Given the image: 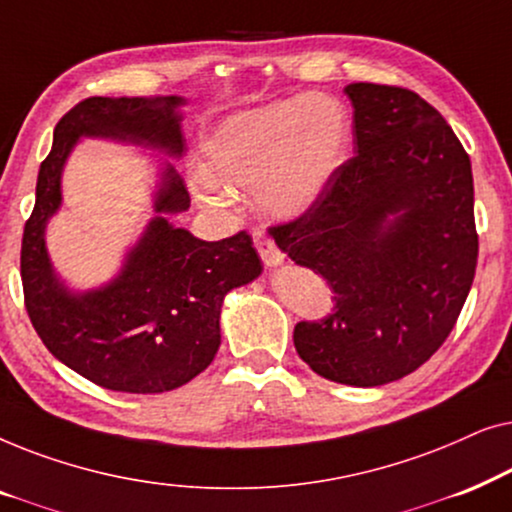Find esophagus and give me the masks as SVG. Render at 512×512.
Returning <instances> with one entry per match:
<instances>
[{
  "mask_svg": "<svg viewBox=\"0 0 512 512\" xmlns=\"http://www.w3.org/2000/svg\"><path fill=\"white\" fill-rule=\"evenodd\" d=\"M254 242H256L258 254H261L263 263L268 265V268H277V265L284 263V254L277 249L275 242L268 240V237L263 235V230H256V233H254Z\"/></svg>",
  "mask_w": 512,
  "mask_h": 512,
  "instance_id": "esophagus-1",
  "label": "esophagus"
}]
</instances>
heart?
Instances as JSON below:
<instances>
[{
  "mask_svg": "<svg viewBox=\"0 0 512 512\" xmlns=\"http://www.w3.org/2000/svg\"><path fill=\"white\" fill-rule=\"evenodd\" d=\"M347 116L331 97L298 95L230 116L200 153V200L226 205V191H254L272 219H293L314 205L340 167Z\"/></svg>",
  "mask_w": 512,
  "mask_h": 512,
  "instance_id": "heart-1",
  "label": "heart"
}]
</instances>
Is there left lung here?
<instances>
[{
  "instance_id": "8db88e82",
  "label": "left lung",
  "mask_w": 512,
  "mask_h": 512,
  "mask_svg": "<svg viewBox=\"0 0 512 512\" xmlns=\"http://www.w3.org/2000/svg\"><path fill=\"white\" fill-rule=\"evenodd\" d=\"M354 156L314 205L270 228L291 261L333 289V314L300 321L314 373L352 387L401 380L457 324L478 263L471 158L408 88L349 83Z\"/></svg>"
}]
</instances>
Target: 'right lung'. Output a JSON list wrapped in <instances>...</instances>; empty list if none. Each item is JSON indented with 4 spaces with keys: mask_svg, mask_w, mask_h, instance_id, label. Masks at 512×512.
I'll return each instance as SVG.
<instances>
[{
    "mask_svg": "<svg viewBox=\"0 0 512 512\" xmlns=\"http://www.w3.org/2000/svg\"><path fill=\"white\" fill-rule=\"evenodd\" d=\"M184 97H88L69 109L39 167L37 202L20 249L25 307L55 359L86 380L125 394H163L191 382L221 345V305L228 291L261 275L244 233L205 242L167 221L191 198L172 163L160 167L156 216L104 286L72 291L55 272L46 226L62 205V170L81 137L114 139L181 158Z\"/></svg>",
    "mask_w": 512,
    "mask_h": 512,
    "instance_id": "obj_1",
    "label": "right lung"
}]
</instances>
